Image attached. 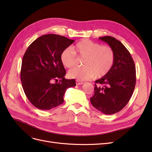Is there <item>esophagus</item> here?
<instances>
[{
    "instance_id": "1",
    "label": "esophagus",
    "mask_w": 152,
    "mask_h": 152,
    "mask_svg": "<svg viewBox=\"0 0 152 152\" xmlns=\"http://www.w3.org/2000/svg\"><path fill=\"white\" fill-rule=\"evenodd\" d=\"M84 84L83 82H82V81L79 80H76V84L77 85H82V84Z\"/></svg>"
}]
</instances>
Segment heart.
<instances>
[{
	"label": "heart",
	"instance_id": "b5f03b06",
	"mask_svg": "<svg viewBox=\"0 0 152 152\" xmlns=\"http://www.w3.org/2000/svg\"><path fill=\"white\" fill-rule=\"evenodd\" d=\"M77 54L84 58L81 67H75L68 72V76L79 80L104 77L111 70L115 60L113 49L89 39H83L73 48H66L61 54V61L66 68H72L77 63Z\"/></svg>",
	"mask_w": 152,
	"mask_h": 152
}]
</instances>
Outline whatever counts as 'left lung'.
<instances>
[{"mask_svg": "<svg viewBox=\"0 0 152 152\" xmlns=\"http://www.w3.org/2000/svg\"><path fill=\"white\" fill-rule=\"evenodd\" d=\"M107 42L115 54L112 68L95 82L94 94L90 98L94 108L107 115L121 111L130 100L136 84V67L130 53L115 38H99Z\"/></svg>", "mask_w": 152, "mask_h": 152, "instance_id": "1", "label": "left lung"}]
</instances>
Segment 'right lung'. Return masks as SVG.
<instances>
[{"label":"right lung","mask_w":152,"mask_h":152,"mask_svg":"<svg viewBox=\"0 0 152 152\" xmlns=\"http://www.w3.org/2000/svg\"><path fill=\"white\" fill-rule=\"evenodd\" d=\"M75 42L56 34L44 35L32 42L22 59L21 80L27 98L34 107L49 110L64 102L69 87L76 86L74 79H66L61 54ZM55 80L57 82L53 84Z\"/></svg>","instance_id":"add662e5"}]
</instances>
